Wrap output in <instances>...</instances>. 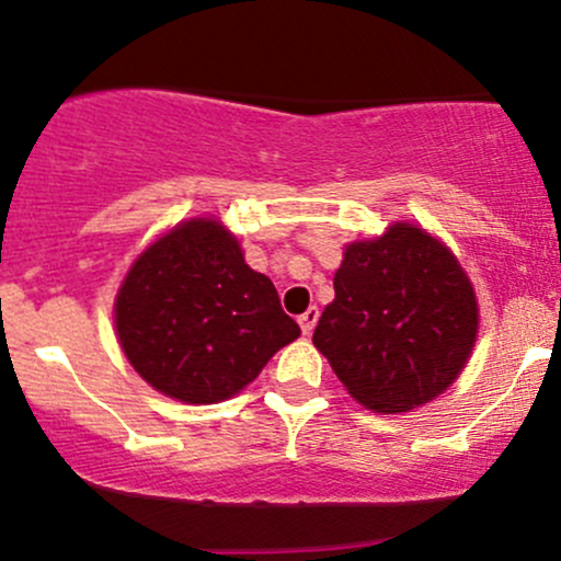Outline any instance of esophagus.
<instances>
[{"label": "esophagus", "instance_id": "34e87169", "mask_svg": "<svg viewBox=\"0 0 561 561\" xmlns=\"http://www.w3.org/2000/svg\"><path fill=\"white\" fill-rule=\"evenodd\" d=\"M317 317H320V309H317V307H309L307 312H304L301 317H298V325H301V331L307 333V336H309V333L314 331V325H317Z\"/></svg>", "mask_w": 561, "mask_h": 561}]
</instances>
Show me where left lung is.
Instances as JSON below:
<instances>
[{"mask_svg": "<svg viewBox=\"0 0 561 561\" xmlns=\"http://www.w3.org/2000/svg\"><path fill=\"white\" fill-rule=\"evenodd\" d=\"M333 293L312 342L366 410H417L472 358L474 285L454 249L421 225L399 219L382 236L344 244Z\"/></svg>", "mask_w": 561, "mask_h": 561, "instance_id": "1", "label": "left lung"}]
</instances>
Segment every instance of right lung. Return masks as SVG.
<instances>
[{
  "label": "right lung",
  "instance_id": "1",
  "mask_svg": "<svg viewBox=\"0 0 561 561\" xmlns=\"http://www.w3.org/2000/svg\"><path fill=\"white\" fill-rule=\"evenodd\" d=\"M113 325L140 380L195 407L233 399L301 336L219 217L181 219L140 249L113 298Z\"/></svg>",
  "mask_w": 561,
  "mask_h": 561
}]
</instances>
